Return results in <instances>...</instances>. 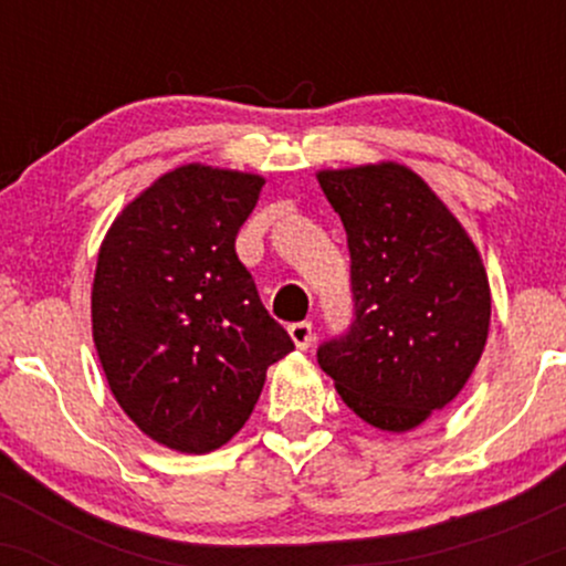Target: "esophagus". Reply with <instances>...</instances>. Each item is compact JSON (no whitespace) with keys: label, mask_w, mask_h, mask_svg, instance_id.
I'll use <instances>...</instances> for the list:
<instances>
[{"label":"esophagus","mask_w":566,"mask_h":566,"mask_svg":"<svg viewBox=\"0 0 566 566\" xmlns=\"http://www.w3.org/2000/svg\"><path fill=\"white\" fill-rule=\"evenodd\" d=\"M287 333L292 337V343H295L297 348L305 350L311 348V343H314V327H311V322H295L290 324Z\"/></svg>","instance_id":"1"}]
</instances>
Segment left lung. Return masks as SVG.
Segmentation results:
<instances>
[{"instance_id": "8db88e82", "label": "left lung", "mask_w": 566, "mask_h": 566, "mask_svg": "<svg viewBox=\"0 0 566 566\" xmlns=\"http://www.w3.org/2000/svg\"><path fill=\"white\" fill-rule=\"evenodd\" d=\"M350 252L354 322L319 365L361 420L405 433L463 391L490 335L482 255L431 186L399 161L319 170Z\"/></svg>"}]
</instances>
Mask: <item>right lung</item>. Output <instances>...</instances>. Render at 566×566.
Here are the masks:
<instances>
[{
	"label": "right lung",
	"mask_w": 566,
	"mask_h": 566,
	"mask_svg": "<svg viewBox=\"0 0 566 566\" xmlns=\"http://www.w3.org/2000/svg\"><path fill=\"white\" fill-rule=\"evenodd\" d=\"M263 184L175 167L116 216L97 252L93 340L108 388L175 452L223 447L255 409L265 369L295 348L233 250Z\"/></svg>",
	"instance_id": "1"
}]
</instances>
